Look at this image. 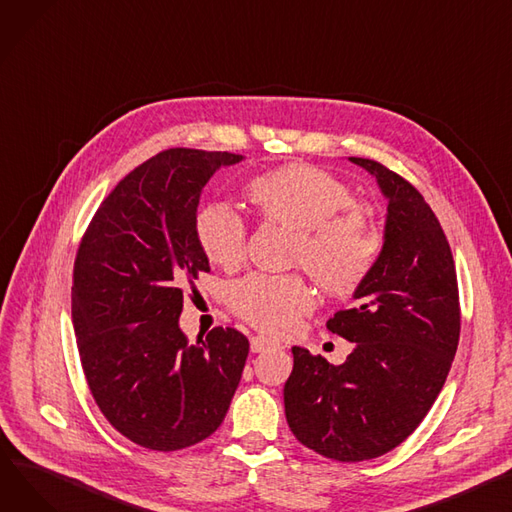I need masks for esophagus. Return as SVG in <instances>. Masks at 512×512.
<instances>
[{
  "instance_id": "34e87169",
  "label": "esophagus",
  "mask_w": 512,
  "mask_h": 512,
  "mask_svg": "<svg viewBox=\"0 0 512 512\" xmlns=\"http://www.w3.org/2000/svg\"><path fill=\"white\" fill-rule=\"evenodd\" d=\"M278 344L276 342H271V339H267V337H263V335H255V337H251V352H265L267 348H276Z\"/></svg>"
}]
</instances>
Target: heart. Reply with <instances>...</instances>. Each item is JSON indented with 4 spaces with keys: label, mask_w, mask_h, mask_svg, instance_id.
<instances>
[{
    "label": "heart",
    "mask_w": 512,
    "mask_h": 512,
    "mask_svg": "<svg viewBox=\"0 0 512 512\" xmlns=\"http://www.w3.org/2000/svg\"><path fill=\"white\" fill-rule=\"evenodd\" d=\"M245 197L261 220L294 232L290 265L302 267L329 296H350L372 274L383 241L366 208L327 170L284 164L253 177ZM245 224L220 203L195 216L197 245L212 265L234 269L245 255ZM313 292L300 276L253 274L228 290L234 315L267 333H290L313 309Z\"/></svg>",
    "instance_id": "1"
}]
</instances>
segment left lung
I'll return each instance as SVG.
<instances>
[{"label":"left lung","instance_id":"1","mask_svg":"<svg viewBox=\"0 0 512 512\" xmlns=\"http://www.w3.org/2000/svg\"><path fill=\"white\" fill-rule=\"evenodd\" d=\"M387 199L383 249L354 306L327 329L354 344L344 364L292 348L284 385L286 420L304 447L335 461L393 451L436 401L451 370L459 331L455 261L420 191L368 158H350Z\"/></svg>","mask_w":512,"mask_h":512}]
</instances>
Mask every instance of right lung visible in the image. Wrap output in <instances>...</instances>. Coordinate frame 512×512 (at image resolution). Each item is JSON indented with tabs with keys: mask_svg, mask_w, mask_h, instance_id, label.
Masks as SVG:
<instances>
[{
	"mask_svg": "<svg viewBox=\"0 0 512 512\" xmlns=\"http://www.w3.org/2000/svg\"><path fill=\"white\" fill-rule=\"evenodd\" d=\"M241 154L164 150L100 203L74 263L72 319L90 393L115 430L179 451L222 424L249 339L214 327L189 344L183 288L210 271L195 238L203 187Z\"/></svg>",
	"mask_w": 512,
	"mask_h": 512,
	"instance_id": "1",
	"label": "right lung"
}]
</instances>
